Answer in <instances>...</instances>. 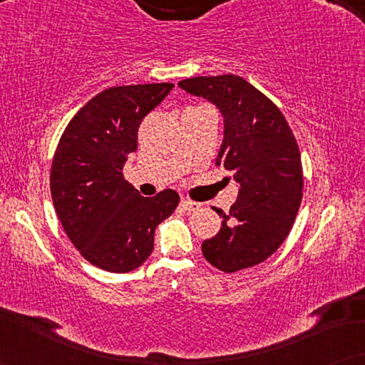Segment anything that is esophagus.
I'll return each mask as SVG.
<instances>
[{
	"label": "esophagus",
	"instance_id": "esophagus-1",
	"mask_svg": "<svg viewBox=\"0 0 365 365\" xmlns=\"http://www.w3.org/2000/svg\"><path fill=\"white\" fill-rule=\"evenodd\" d=\"M179 207L184 209V211L187 212H192V211H197L199 207V202H194V201H189V199H181V202H179Z\"/></svg>",
	"mask_w": 365,
	"mask_h": 365
}]
</instances>
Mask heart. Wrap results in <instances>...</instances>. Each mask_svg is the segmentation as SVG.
<instances>
[{"mask_svg": "<svg viewBox=\"0 0 365 365\" xmlns=\"http://www.w3.org/2000/svg\"><path fill=\"white\" fill-rule=\"evenodd\" d=\"M201 108H204V106H201Z\"/></svg>", "mask_w": 365, "mask_h": 365, "instance_id": "1", "label": "heart"}]
</instances>
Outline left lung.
<instances>
[{"instance_id":"8db88e82","label":"left lung","mask_w":365,"mask_h":365,"mask_svg":"<svg viewBox=\"0 0 365 365\" xmlns=\"http://www.w3.org/2000/svg\"><path fill=\"white\" fill-rule=\"evenodd\" d=\"M184 91L216 104L224 141L216 164L232 173L239 194L216 236L202 242L209 264L222 272L254 267L287 237L302 201L301 153L276 104L236 74L179 81Z\"/></svg>"}]
</instances>
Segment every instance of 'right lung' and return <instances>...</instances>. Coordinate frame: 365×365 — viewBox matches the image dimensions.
Returning a JSON list of instances; mask_svg holds the SVG:
<instances>
[{
  "mask_svg": "<svg viewBox=\"0 0 365 365\" xmlns=\"http://www.w3.org/2000/svg\"><path fill=\"white\" fill-rule=\"evenodd\" d=\"M173 83L104 89L74 114L54 151L51 197L61 226L79 254L103 271L129 272L154 249L158 224L171 216L179 194L164 189L143 197L126 179L138 128Z\"/></svg>",
  "mask_w": 365,
  "mask_h": 365,
  "instance_id": "add662e5",
  "label": "right lung"
}]
</instances>
